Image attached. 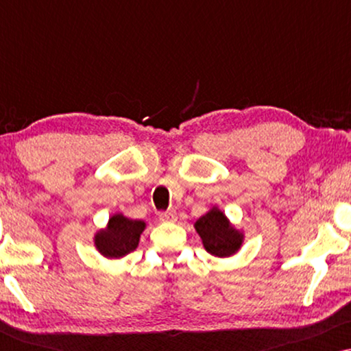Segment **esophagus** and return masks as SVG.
<instances>
[{
	"label": "esophagus",
	"instance_id": "obj_1",
	"mask_svg": "<svg viewBox=\"0 0 351 351\" xmlns=\"http://www.w3.org/2000/svg\"><path fill=\"white\" fill-rule=\"evenodd\" d=\"M158 217H160V220H162V222H176V220H177V213H176L174 209L162 210V213L158 214Z\"/></svg>",
	"mask_w": 351,
	"mask_h": 351
}]
</instances>
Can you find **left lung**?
Wrapping results in <instances>:
<instances>
[{"instance_id": "8db88e82", "label": "left lung", "mask_w": 351, "mask_h": 351, "mask_svg": "<svg viewBox=\"0 0 351 351\" xmlns=\"http://www.w3.org/2000/svg\"><path fill=\"white\" fill-rule=\"evenodd\" d=\"M206 251L217 257H228L241 246V234L228 223L227 217L219 209L209 210L195 223Z\"/></svg>"}]
</instances>
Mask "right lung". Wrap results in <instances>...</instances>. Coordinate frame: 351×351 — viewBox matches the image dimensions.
I'll use <instances>...</instances> for the list:
<instances>
[{
    "label": "right lung",
    "instance_id": "1",
    "mask_svg": "<svg viewBox=\"0 0 351 351\" xmlns=\"http://www.w3.org/2000/svg\"><path fill=\"white\" fill-rule=\"evenodd\" d=\"M145 228L142 220H131L121 214L108 220V227L95 237V246L105 257L119 258L137 247L141 233Z\"/></svg>",
    "mask_w": 351,
    "mask_h": 351
}]
</instances>
